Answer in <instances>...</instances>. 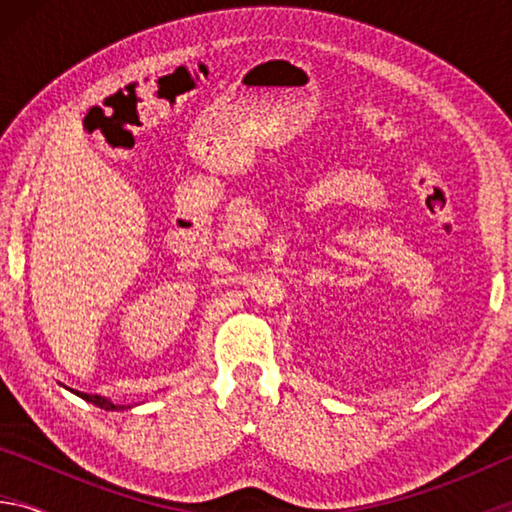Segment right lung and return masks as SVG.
I'll list each match as a JSON object with an SVG mask.
<instances>
[{"instance_id": "right-lung-1", "label": "right lung", "mask_w": 512, "mask_h": 512, "mask_svg": "<svg viewBox=\"0 0 512 512\" xmlns=\"http://www.w3.org/2000/svg\"><path fill=\"white\" fill-rule=\"evenodd\" d=\"M69 391H72L74 395H79L81 400L90 402L94 406H99V409H106V411H126V409H133V406H135V404H117V402H112V400H108V397H103V395L81 393V391H74V388H69Z\"/></svg>"}]
</instances>
